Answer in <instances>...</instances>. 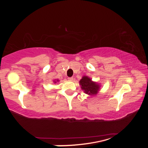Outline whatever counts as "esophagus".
Wrapping results in <instances>:
<instances>
[{"instance_id":"esophagus-1","label":"esophagus","mask_w":148,"mask_h":148,"mask_svg":"<svg viewBox=\"0 0 148 148\" xmlns=\"http://www.w3.org/2000/svg\"><path fill=\"white\" fill-rule=\"evenodd\" d=\"M68 79L69 80V81H73L74 78H73V77H68Z\"/></svg>"}]
</instances>
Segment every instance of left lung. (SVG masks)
<instances>
[{
  "label": "left lung",
  "instance_id": "8db88e82",
  "mask_svg": "<svg viewBox=\"0 0 148 148\" xmlns=\"http://www.w3.org/2000/svg\"><path fill=\"white\" fill-rule=\"evenodd\" d=\"M79 84L82 89L84 90L86 94L93 95H96L99 89V86L97 84L92 82L87 76H84L79 81Z\"/></svg>",
  "mask_w": 148,
  "mask_h": 148
}]
</instances>
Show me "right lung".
Returning <instances> with one entry per match:
<instances>
[{
  "mask_svg": "<svg viewBox=\"0 0 148 148\" xmlns=\"http://www.w3.org/2000/svg\"><path fill=\"white\" fill-rule=\"evenodd\" d=\"M57 81H58V80H57ZM56 82H55V83H56Z\"/></svg>",
  "mask_w": 148,
  "mask_h": 148,
  "instance_id": "obj_1",
  "label": "right lung"
}]
</instances>
